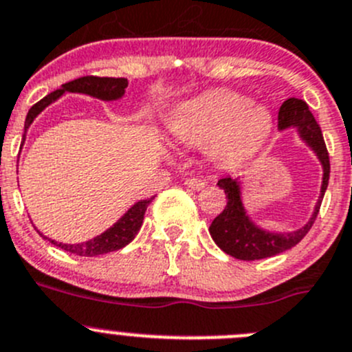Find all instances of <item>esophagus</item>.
<instances>
[{
	"label": "esophagus",
	"mask_w": 352,
	"mask_h": 352,
	"mask_svg": "<svg viewBox=\"0 0 352 352\" xmlns=\"http://www.w3.org/2000/svg\"><path fill=\"white\" fill-rule=\"evenodd\" d=\"M185 185L192 190H202L204 186H206V182L200 178H186Z\"/></svg>",
	"instance_id": "34e87169"
}]
</instances>
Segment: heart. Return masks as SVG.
I'll return each mask as SVG.
<instances>
[{
    "label": "heart",
    "mask_w": 352,
    "mask_h": 352,
    "mask_svg": "<svg viewBox=\"0 0 352 352\" xmlns=\"http://www.w3.org/2000/svg\"><path fill=\"white\" fill-rule=\"evenodd\" d=\"M167 128L186 145H204L212 162L230 166L263 145L271 119L266 109L250 105L245 96L214 89L179 103L167 117Z\"/></svg>",
    "instance_id": "b5f03b06"
}]
</instances>
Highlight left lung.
Wrapping results in <instances>:
<instances>
[{
    "instance_id": "obj_1",
    "label": "left lung",
    "mask_w": 352,
    "mask_h": 352,
    "mask_svg": "<svg viewBox=\"0 0 352 352\" xmlns=\"http://www.w3.org/2000/svg\"><path fill=\"white\" fill-rule=\"evenodd\" d=\"M278 128H296L302 142L316 153L318 160L323 167V182H321L320 197L314 206L313 216L309 217L302 228L289 233H271L261 230L259 226L250 221L247 216L245 207L242 204V188L239 179L232 176H224L217 182V186L224 190V195L228 199L223 212L212 221L209 226V233L216 245L228 256L240 261H256L273 257L280 252L292 249L300 242L313 226L318 212H320L321 200H323L330 178V159L324 145L323 135L318 126L316 119L311 113L306 102L299 98H289L282 103L278 112Z\"/></svg>"
}]
</instances>
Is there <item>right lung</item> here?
<instances>
[{"instance_id": "right-lung-1", "label": "right lung", "mask_w": 352, "mask_h": 352, "mask_svg": "<svg viewBox=\"0 0 352 352\" xmlns=\"http://www.w3.org/2000/svg\"><path fill=\"white\" fill-rule=\"evenodd\" d=\"M128 88V79L124 78H98V76H85V78L74 79V81L65 82L62 85V88L56 89V91L50 93L45 98L39 100L36 105L31 107L28 117H25V124H23V140H25V133H28L29 126L32 124V120L50 105L55 100H58L63 93H82V95L95 96L98 100H105V102H112V100H119L124 96V91ZM152 199L140 200L136 202L128 212L124 214L119 221H117L113 226H110L107 232H103L102 235L95 236V239L88 240V242L82 243H62L55 242V240H50L53 245L60 247V249L67 250V252L74 254V256H82V257H93V256H102V254L113 252V250H119L122 247L128 245L136 235H138L140 228L143 224V217H145V210L148 207V204L152 202ZM39 233V232H38ZM43 239H46L43 233H39Z\"/></svg>"}]
</instances>
